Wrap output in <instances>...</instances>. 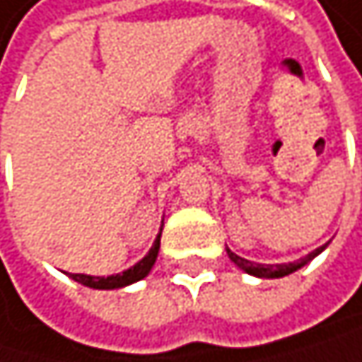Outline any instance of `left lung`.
<instances>
[{"label": "left lung", "mask_w": 362, "mask_h": 362, "mask_svg": "<svg viewBox=\"0 0 362 362\" xmlns=\"http://www.w3.org/2000/svg\"><path fill=\"white\" fill-rule=\"evenodd\" d=\"M330 242H326L324 246H320V248H315L313 252H309L306 257H302V259H298V261H293V263H255V261H248V259H244V257H240V255H235L230 248H226V255H228V259L238 265L240 269H244L246 274H250V276H257V279H283V276H287V274H291V272H296V269H300V267H304L309 261H313L322 250H326V246H328Z\"/></svg>", "instance_id": "1"}]
</instances>
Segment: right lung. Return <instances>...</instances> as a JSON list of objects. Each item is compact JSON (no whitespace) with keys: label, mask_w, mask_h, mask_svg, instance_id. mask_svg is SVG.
<instances>
[{"label":"right lung","mask_w":362,"mask_h":362,"mask_svg":"<svg viewBox=\"0 0 362 362\" xmlns=\"http://www.w3.org/2000/svg\"><path fill=\"white\" fill-rule=\"evenodd\" d=\"M161 228H164V222H161ZM161 228L157 233V238L151 246V250L129 269H124L120 274H112V276H90V274H69L73 281L90 287V289H120V287H127L134 285L138 281H142L144 276H148V272L153 269L155 261H157V252H159V240H161Z\"/></svg>","instance_id":"add662e5"}]
</instances>
